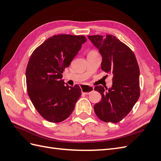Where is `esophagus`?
Returning a JSON list of instances; mask_svg holds the SVG:
<instances>
[{
    "mask_svg": "<svg viewBox=\"0 0 161 161\" xmlns=\"http://www.w3.org/2000/svg\"><path fill=\"white\" fill-rule=\"evenodd\" d=\"M81 91L82 93L85 95H89L91 92L94 91V87L88 85H81Z\"/></svg>",
    "mask_w": 161,
    "mask_h": 161,
    "instance_id": "1",
    "label": "esophagus"
}]
</instances>
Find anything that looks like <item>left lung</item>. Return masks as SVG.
<instances>
[{
	"label": "left lung",
	"instance_id": "obj_1",
	"mask_svg": "<svg viewBox=\"0 0 161 161\" xmlns=\"http://www.w3.org/2000/svg\"><path fill=\"white\" fill-rule=\"evenodd\" d=\"M102 56L101 70L113 75L109 89L95 87L102 100L95 105L97 116L105 122L118 123L127 115L140 97V69L134 52L112 35L89 36Z\"/></svg>",
	"mask_w": 161,
	"mask_h": 161
}]
</instances>
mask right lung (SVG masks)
Returning a JSON list of instances; mask_svg holds the SVG:
<instances>
[{"label":"right lung","instance_id":"1","mask_svg":"<svg viewBox=\"0 0 161 161\" xmlns=\"http://www.w3.org/2000/svg\"><path fill=\"white\" fill-rule=\"evenodd\" d=\"M86 42L83 36H53L37 47L30 58L26 69L28 95L39 114L50 122L69 118L81 95L79 85H64L62 79L64 69Z\"/></svg>","mask_w":161,"mask_h":161}]
</instances>
